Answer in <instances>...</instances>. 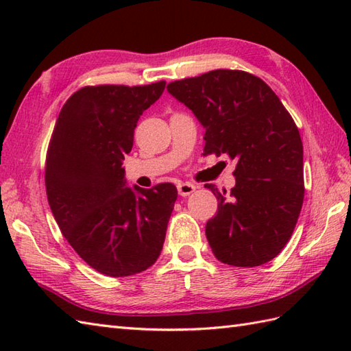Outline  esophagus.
Listing matches in <instances>:
<instances>
[{
	"label": "esophagus",
	"instance_id": "obj_1",
	"mask_svg": "<svg viewBox=\"0 0 351 351\" xmlns=\"http://www.w3.org/2000/svg\"><path fill=\"white\" fill-rule=\"evenodd\" d=\"M196 190V185L191 184V182H181L178 184V193H180V196H190L193 191Z\"/></svg>",
	"mask_w": 351,
	"mask_h": 351
}]
</instances>
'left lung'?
Wrapping results in <instances>:
<instances>
[{"mask_svg":"<svg viewBox=\"0 0 351 351\" xmlns=\"http://www.w3.org/2000/svg\"><path fill=\"white\" fill-rule=\"evenodd\" d=\"M167 90L204 125V155L237 161L230 193L205 185L219 200L205 228L214 256L234 267L268 263L289 241L303 205V145L293 117L263 80L244 71H211Z\"/></svg>","mask_w":351,"mask_h":351,"instance_id":"8db88e82","label":"left lung"}]
</instances>
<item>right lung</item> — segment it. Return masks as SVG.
I'll use <instances>...</instances> for the list:
<instances>
[{
  "mask_svg": "<svg viewBox=\"0 0 351 351\" xmlns=\"http://www.w3.org/2000/svg\"><path fill=\"white\" fill-rule=\"evenodd\" d=\"M166 81L87 86L66 101L52 131L45 185L62 234L86 263L111 278L145 271L158 259L178 191L126 187L122 161L143 111Z\"/></svg>",
  "mask_w": 351,
  "mask_h": 351,
  "instance_id": "right-lung-1",
  "label": "right lung"
}]
</instances>
